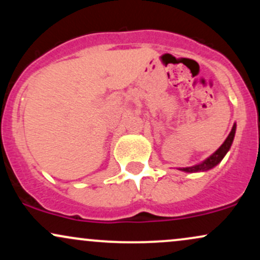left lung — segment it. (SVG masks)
<instances>
[{
  "label": "left lung",
  "instance_id": "obj_1",
  "mask_svg": "<svg viewBox=\"0 0 260 260\" xmlns=\"http://www.w3.org/2000/svg\"><path fill=\"white\" fill-rule=\"evenodd\" d=\"M235 132H236V124H234V127H232L231 132H230L229 137L226 138L225 142H223V144L217 150L211 155L210 157H208L207 160L204 161V162L199 164V165H196V166H192V168H183L181 169L182 171L184 172H201V171H207V170L214 168V166H216L217 164L220 162L223 159V156H225L226 153L229 151L230 147H231L232 142H234V137H235Z\"/></svg>",
  "mask_w": 260,
  "mask_h": 260
}]
</instances>
